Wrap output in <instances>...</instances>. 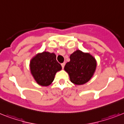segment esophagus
<instances>
[{"mask_svg":"<svg viewBox=\"0 0 124 124\" xmlns=\"http://www.w3.org/2000/svg\"><path fill=\"white\" fill-rule=\"evenodd\" d=\"M65 62H64V63H62V64H61V65H62V69H64V66H65Z\"/></svg>","mask_w":124,"mask_h":124,"instance_id":"obj_1","label":"esophagus"}]
</instances>
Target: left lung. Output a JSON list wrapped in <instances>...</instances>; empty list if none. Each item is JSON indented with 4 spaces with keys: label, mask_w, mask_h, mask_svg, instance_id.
Masks as SVG:
<instances>
[{
    "label": "left lung",
    "mask_w": 124,
    "mask_h": 124,
    "mask_svg": "<svg viewBox=\"0 0 124 124\" xmlns=\"http://www.w3.org/2000/svg\"><path fill=\"white\" fill-rule=\"evenodd\" d=\"M70 62L65 64L64 69L69 75L70 81L81 85L89 81L95 71V59L89 54L76 50L70 56Z\"/></svg>",
    "instance_id": "left-lung-1"
}]
</instances>
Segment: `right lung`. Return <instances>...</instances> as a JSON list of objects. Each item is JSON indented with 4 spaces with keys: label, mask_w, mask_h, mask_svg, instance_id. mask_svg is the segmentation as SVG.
<instances>
[{
    "label": "right lung",
    "mask_w": 124,
    "mask_h": 124,
    "mask_svg": "<svg viewBox=\"0 0 124 124\" xmlns=\"http://www.w3.org/2000/svg\"><path fill=\"white\" fill-rule=\"evenodd\" d=\"M62 66L56 60L54 54L43 52L33 57L30 62V70L38 85L49 86L54 80L57 71Z\"/></svg>",
    "instance_id": "1"
}]
</instances>
